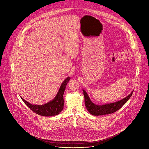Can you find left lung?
Returning a JSON list of instances; mask_svg holds the SVG:
<instances>
[{"mask_svg":"<svg viewBox=\"0 0 149 149\" xmlns=\"http://www.w3.org/2000/svg\"><path fill=\"white\" fill-rule=\"evenodd\" d=\"M83 93L85 98V105H86V107L87 110L91 114L98 116L111 114L118 110L121 107H123L124 104L130 99V98L132 97L133 93V91L130 94H129L128 96H127L126 97H125L124 98L122 99L120 101L113 103L101 105L94 104L91 101L86 91H84V90Z\"/></svg>","mask_w":149,"mask_h":149,"instance_id":"left-lung-1","label":"left lung"}]
</instances>
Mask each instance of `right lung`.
I'll list each match as a JSON object with an SVG mask.
<instances>
[{"label":"right lung","instance_id":"1","mask_svg":"<svg viewBox=\"0 0 149 149\" xmlns=\"http://www.w3.org/2000/svg\"><path fill=\"white\" fill-rule=\"evenodd\" d=\"M70 77H68L63 81L55 98L52 101L45 104L42 105H33L24 100L22 97L20 98L32 111L38 115L45 117L54 116L58 115L62 111L63 109L64 102H63V95L67 83L70 80Z\"/></svg>","mask_w":149,"mask_h":149}]
</instances>
